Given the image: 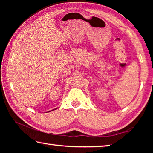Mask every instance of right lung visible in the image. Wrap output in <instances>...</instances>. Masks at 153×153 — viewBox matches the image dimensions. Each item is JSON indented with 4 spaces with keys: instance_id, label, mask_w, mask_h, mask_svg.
<instances>
[{
    "instance_id": "right-lung-1",
    "label": "right lung",
    "mask_w": 153,
    "mask_h": 153,
    "mask_svg": "<svg viewBox=\"0 0 153 153\" xmlns=\"http://www.w3.org/2000/svg\"><path fill=\"white\" fill-rule=\"evenodd\" d=\"M52 111H53V110H52ZM49 112H50V111H49Z\"/></svg>"
}]
</instances>
